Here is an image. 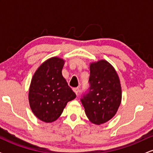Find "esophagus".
<instances>
[{"label":"esophagus","instance_id":"obj_1","mask_svg":"<svg viewBox=\"0 0 153 153\" xmlns=\"http://www.w3.org/2000/svg\"><path fill=\"white\" fill-rule=\"evenodd\" d=\"M73 91L75 93V94L78 95L79 91H80V88H73Z\"/></svg>","mask_w":153,"mask_h":153}]
</instances>
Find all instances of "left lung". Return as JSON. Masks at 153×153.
<instances>
[{"instance_id":"1","label":"left lung","mask_w":153,"mask_h":153,"mask_svg":"<svg viewBox=\"0 0 153 153\" xmlns=\"http://www.w3.org/2000/svg\"><path fill=\"white\" fill-rule=\"evenodd\" d=\"M88 92L81 102L91 122L101 124L108 122L117 113L122 101V88L114 67L102 59L90 65Z\"/></svg>"}]
</instances>
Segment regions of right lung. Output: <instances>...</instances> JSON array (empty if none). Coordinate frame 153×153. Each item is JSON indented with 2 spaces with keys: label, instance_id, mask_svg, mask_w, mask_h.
<instances>
[{
  "label": "right lung",
  "instance_id": "1",
  "mask_svg": "<svg viewBox=\"0 0 153 153\" xmlns=\"http://www.w3.org/2000/svg\"><path fill=\"white\" fill-rule=\"evenodd\" d=\"M64 59L54 57L41 65L31 79L29 101L34 114L42 122H54L76 95L63 78Z\"/></svg>",
  "mask_w": 153,
  "mask_h": 153
}]
</instances>
